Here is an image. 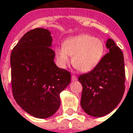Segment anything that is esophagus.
<instances>
[{"instance_id":"34e87169","label":"esophagus","mask_w":133,"mask_h":133,"mask_svg":"<svg viewBox=\"0 0 133 133\" xmlns=\"http://www.w3.org/2000/svg\"><path fill=\"white\" fill-rule=\"evenodd\" d=\"M77 80V77L75 75H71V81H75Z\"/></svg>"}]
</instances>
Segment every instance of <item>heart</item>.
Listing matches in <instances>:
<instances>
[{
	"label": "heart",
	"instance_id": "obj_1",
	"mask_svg": "<svg viewBox=\"0 0 133 133\" xmlns=\"http://www.w3.org/2000/svg\"><path fill=\"white\" fill-rule=\"evenodd\" d=\"M104 44L101 39L82 34L66 39L63 46L55 50L59 64L64 67L72 57V64L78 70L87 72L93 70L101 61L104 54Z\"/></svg>",
	"mask_w": 133,
	"mask_h": 133
}]
</instances>
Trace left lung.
<instances>
[{"label":"left lung","instance_id":"1","mask_svg":"<svg viewBox=\"0 0 133 133\" xmlns=\"http://www.w3.org/2000/svg\"><path fill=\"white\" fill-rule=\"evenodd\" d=\"M105 46L109 52L97 66L78 77L83 87L81 107L93 117H102L112 112L125 91L123 54L112 39H108Z\"/></svg>","mask_w":133,"mask_h":133}]
</instances>
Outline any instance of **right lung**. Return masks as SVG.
Returning a JSON list of instances; mask_svg holds the SVG:
<instances>
[{
  "label": "right lung",
  "mask_w": 133,
  "mask_h": 133,
  "mask_svg": "<svg viewBox=\"0 0 133 133\" xmlns=\"http://www.w3.org/2000/svg\"><path fill=\"white\" fill-rule=\"evenodd\" d=\"M50 31L36 28L25 33L10 55L11 84L16 102L37 118L53 116L59 94L71 82V74L55 62Z\"/></svg>",
  "instance_id": "obj_1"
}]
</instances>
